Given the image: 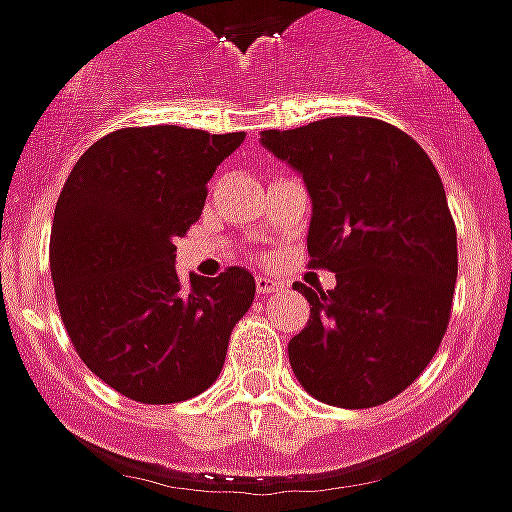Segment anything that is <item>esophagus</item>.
<instances>
[{
    "label": "esophagus",
    "instance_id": "obj_1",
    "mask_svg": "<svg viewBox=\"0 0 512 512\" xmlns=\"http://www.w3.org/2000/svg\"><path fill=\"white\" fill-rule=\"evenodd\" d=\"M255 286H257V294H260V297H265V294H273V292H278V289H281V284H278V281H273V278H268V276H257Z\"/></svg>",
    "mask_w": 512,
    "mask_h": 512
}]
</instances>
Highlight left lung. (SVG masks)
Returning a JSON list of instances; mask_svg holds the SVG:
<instances>
[{"mask_svg": "<svg viewBox=\"0 0 512 512\" xmlns=\"http://www.w3.org/2000/svg\"><path fill=\"white\" fill-rule=\"evenodd\" d=\"M260 141L305 181L310 265L336 273L326 292L294 284L310 302L289 342L294 376L326 405H384L421 376L450 323L458 234L442 178L384 120L342 115Z\"/></svg>", "mask_w": 512, "mask_h": 512, "instance_id": "8db88e82", "label": "left lung"}]
</instances>
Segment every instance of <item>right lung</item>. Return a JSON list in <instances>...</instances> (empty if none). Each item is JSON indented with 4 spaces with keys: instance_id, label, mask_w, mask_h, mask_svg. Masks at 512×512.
Masks as SVG:
<instances>
[{
    "instance_id": "add662e5",
    "label": "right lung",
    "mask_w": 512,
    "mask_h": 512,
    "mask_svg": "<svg viewBox=\"0 0 512 512\" xmlns=\"http://www.w3.org/2000/svg\"><path fill=\"white\" fill-rule=\"evenodd\" d=\"M244 141L199 128H120L91 144L54 207L49 268L86 368L144 405L197 397L223 371L255 276L176 273V239L202 215L207 181Z\"/></svg>"
}]
</instances>
